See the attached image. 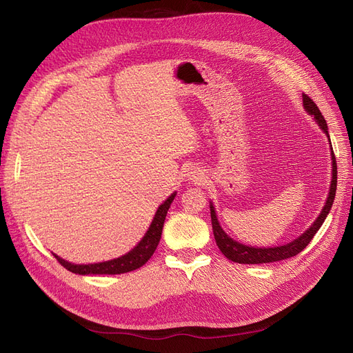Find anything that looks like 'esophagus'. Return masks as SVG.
<instances>
[{
  "instance_id": "34e87169",
  "label": "esophagus",
  "mask_w": 353,
  "mask_h": 353,
  "mask_svg": "<svg viewBox=\"0 0 353 353\" xmlns=\"http://www.w3.org/2000/svg\"><path fill=\"white\" fill-rule=\"evenodd\" d=\"M190 179L191 181H199L200 179V174H197V172H194V170H193V172L190 174Z\"/></svg>"
}]
</instances>
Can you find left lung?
<instances>
[{
  "label": "left lung",
  "instance_id": "1",
  "mask_svg": "<svg viewBox=\"0 0 353 353\" xmlns=\"http://www.w3.org/2000/svg\"><path fill=\"white\" fill-rule=\"evenodd\" d=\"M302 101H303V108L306 110V113L312 117V119L318 123L319 130H321L325 135L327 140L330 144V156H331V183H330V190H328V196L327 200L324 203V206L319 212L318 218L314 221V223L307 230L303 231V234L296 237L294 240L288 241L285 244H280V245H272V248H254V245H248L239 243L237 240L231 239L228 234L223 231V228L221 227V223L218 221V215L215 206L213 203H210V218H212V230H213V236H215L218 248L221 249V252L223 253L225 258H228L232 262L237 263H249V265H254V263H270V262H279V261H284L292 258V256H296L297 253H301L306 245L309 244L314 239V236L316 234V231L321 228V225L324 223L327 215L331 210V206H333V201L336 197V187H337V165H336V157L333 153V147H331V141H330V135H328V126L327 122L324 119V116L319 112V109L316 108V104L307 97L306 94L302 95Z\"/></svg>",
  "mask_w": 353,
  "mask_h": 353
}]
</instances>
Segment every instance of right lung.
Wrapping results in <instances>:
<instances>
[{"instance_id":"1","label":"right lung","mask_w":353,"mask_h":353,"mask_svg":"<svg viewBox=\"0 0 353 353\" xmlns=\"http://www.w3.org/2000/svg\"><path fill=\"white\" fill-rule=\"evenodd\" d=\"M176 196V191H174L162 205H160L154 213L153 221L150 223V227L145 231L144 237L137 243L134 249H131L128 253L119 256V258H114L110 261H103V262H95V263H72L66 259L60 258L56 253L54 258L65 266L66 270H69L73 274H79V275H104V274H125V272H131L134 270L141 268V266L152 258L157 244L160 241V237H162V230H163V223L166 213L170 208V203L174 201Z\"/></svg>"}]
</instances>
